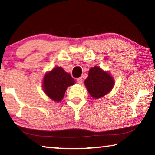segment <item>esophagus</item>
<instances>
[{
  "label": "esophagus",
  "instance_id": "esophagus-1",
  "mask_svg": "<svg viewBox=\"0 0 155 155\" xmlns=\"http://www.w3.org/2000/svg\"><path fill=\"white\" fill-rule=\"evenodd\" d=\"M77 83L78 84H82V83H83V78H81V77L78 78L77 79Z\"/></svg>",
  "mask_w": 155,
  "mask_h": 155
}]
</instances>
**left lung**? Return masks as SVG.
<instances>
[{
  "label": "left lung",
  "mask_w": 155,
  "mask_h": 155,
  "mask_svg": "<svg viewBox=\"0 0 155 155\" xmlns=\"http://www.w3.org/2000/svg\"><path fill=\"white\" fill-rule=\"evenodd\" d=\"M84 83L89 94L95 99L105 96L112 90L115 84L111 76L98 66L90 68L88 77Z\"/></svg>",
  "instance_id": "left-lung-1"
}]
</instances>
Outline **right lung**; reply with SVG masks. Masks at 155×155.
Returning <instances> with one entry per match:
<instances>
[{
    "label": "right lung",
    "instance_id": "add662e5",
    "mask_svg": "<svg viewBox=\"0 0 155 155\" xmlns=\"http://www.w3.org/2000/svg\"><path fill=\"white\" fill-rule=\"evenodd\" d=\"M74 83L69 73L65 72L61 67H56L44 75L42 88L50 98L60 102L64 98L68 87Z\"/></svg>",
    "mask_w": 155,
    "mask_h": 155
}]
</instances>
